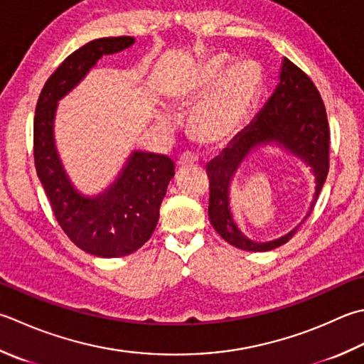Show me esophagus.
Listing matches in <instances>:
<instances>
[{"label": "esophagus", "instance_id": "obj_1", "mask_svg": "<svg viewBox=\"0 0 364 364\" xmlns=\"http://www.w3.org/2000/svg\"><path fill=\"white\" fill-rule=\"evenodd\" d=\"M198 158L194 154V153H183L180 156V159H178V166L180 167H188V166H194V164H197Z\"/></svg>", "mask_w": 364, "mask_h": 364}]
</instances>
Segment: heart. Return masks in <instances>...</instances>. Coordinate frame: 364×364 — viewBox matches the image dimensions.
I'll list each match as a JSON object with an SVG mask.
<instances>
[{
	"instance_id": "b5f03b06",
	"label": "heart",
	"mask_w": 364,
	"mask_h": 364,
	"mask_svg": "<svg viewBox=\"0 0 364 364\" xmlns=\"http://www.w3.org/2000/svg\"><path fill=\"white\" fill-rule=\"evenodd\" d=\"M227 68L224 55H215L197 68L194 78L180 96L181 104L196 109L189 119L194 137L206 145L230 140L251 113L262 88V70L252 61H241ZM164 124L170 123L162 115Z\"/></svg>"
}]
</instances>
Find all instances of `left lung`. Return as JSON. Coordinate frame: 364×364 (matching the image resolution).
I'll use <instances>...</instances> for the list:
<instances>
[{
    "label": "left lung",
    "instance_id": "left-lung-1",
    "mask_svg": "<svg viewBox=\"0 0 364 364\" xmlns=\"http://www.w3.org/2000/svg\"><path fill=\"white\" fill-rule=\"evenodd\" d=\"M279 78L281 82L273 96L252 123L206 166V175L210 178V223L227 243L245 251H272L287 243L300 227H295L279 240L257 243L245 237L233 223L229 206V186L240 164L254 148L277 144L312 167L316 175V196L308 216L314 208L330 168V127L318 90L311 78L287 58L282 61Z\"/></svg>",
    "mask_w": 364,
    "mask_h": 364
}]
</instances>
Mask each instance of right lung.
<instances>
[{
  "label": "right lung",
  "instance_id": "1",
  "mask_svg": "<svg viewBox=\"0 0 364 364\" xmlns=\"http://www.w3.org/2000/svg\"><path fill=\"white\" fill-rule=\"evenodd\" d=\"M134 38H101L85 44L48 77L36 105L34 166L63 232L82 251L97 257H121L151 238L175 164L164 154L134 151L118 180L97 197H83L68 180L55 149L56 102L87 75L102 55L131 47Z\"/></svg>",
  "mask_w": 364,
  "mask_h": 364
}]
</instances>
